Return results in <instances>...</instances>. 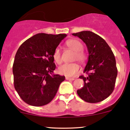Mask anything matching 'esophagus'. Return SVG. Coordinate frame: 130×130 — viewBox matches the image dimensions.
<instances>
[{"label": "esophagus", "instance_id": "1", "mask_svg": "<svg viewBox=\"0 0 130 130\" xmlns=\"http://www.w3.org/2000/svg\"><path fill=\"white\" fill-rule=\"evenodd\" d=\"M65 79H66L67 80L73 81L74 79H75V78H69V77H66V78H65Z\"/></svg>", "mask_w": 130, "mask_h": 130}]
</instances>
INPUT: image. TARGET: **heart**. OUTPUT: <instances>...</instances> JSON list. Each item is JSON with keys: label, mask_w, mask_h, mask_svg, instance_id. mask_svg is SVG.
<instances>
[{"label": "heart", "mask_w": 130, "mask_h": 130, "mask_svg": "<svg viewBox=\"0 0 130 130\" xmlns=\"http://www.w3.org/2000/svg\"><path fill=\"white\" fill-rule=\"evenodd\" d=\"M67 45L75 52L73 60L83 63L86 60V55L83 51V45L79 41L76 39H72L67 41ZM53 58L57 64L61 63V52L59 48H56L53 54ZM58 73L61 75L66 76H73L79 71V66L76 63H64L59 67L58 69Z\"/></svg>", "instance_id": "obj_1"}]
</instances>
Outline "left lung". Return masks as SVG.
I'll return each mask as SVG.
<instances>
[{
  "mask_svg": "<svg viewBox=\"0 0 130 130\" xmlns=\"http://www.w3.org/2000/svg\"><path fill=\"white\" fill-rule=\"evenodd\" d=\"M86 44L89 56L84 73L79 77L84 86L77 90L81 99L97 103L107 98L113 92L117 76L116 60L113 52L103 38L89 31L73 33Z\"/></svg>",
  "mask_w": 130,
  "mask_h": 130,
  "instance_id": "8db88e82",
  "label": "left lung"
}]
</instances>
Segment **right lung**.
I'll return each instance as SVG.
<instances>
[{"mask_svg": "<svg viewBox=\"0 0 130 130\" xmlns=\"http://www.w3.org/2000/svg\"><path fill=\"white\" fill-rule=\"evenodd\" d=\"M67 35L37 34L17 51L13 65L14 87L28 104L39 107L49 104L56 95L65 76L54 74L53 54Z\"/></svg>", "mask_w": 130, "mask_h": 130, "instance_id": "1", "label": "right lung"}]
</instances>
